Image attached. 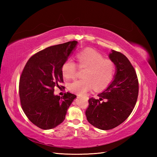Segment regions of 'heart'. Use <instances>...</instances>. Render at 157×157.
Segmentation results:
<instances>
[{
  "label": "heart",
  "mask_w": 157,
  "mask_h": 157,
  "mask_svg": "<svg viewBox=\"0 0 157 157\" xmlns=\"http://www.w3.org/2000/svg\"><path fill=\"white\" fill-rule=\"evenodd\" d=\"M78 67L86 69L84 79L70 83L68 88L77 94H84L93 88L100 90L107 86L114 77L115 65L111 59H105L94 50L88 49L77 55ZM62 73L66 79H74L77 76V65L71 59L67 60L62 66Z\"/></svg>",
  "instance_id": "b5f03b06"
}]
</instances>
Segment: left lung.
I'll return each mask as SVG.
<instances>
[{
    "label": "left lung",
    "instance_id": "1",
    "mask_svg": "<svg viewBox=\"0 0 157 157\" xmlns=\"http://www.w3.org/2000/svg\"><path fill=\"white\" fill-rule=\"evenodd\" d=\"M116 67L113 82L98 98L89 99L86 111L88 122L102 130L119 125L131 114L138 96V80L134 67L122 53L112 50L109 55Z\"/></svg>",
    "mask_w": 157,
    "mask_h": 157
}]
</instances>
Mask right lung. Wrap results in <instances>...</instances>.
Returning a JSON list of instances; mask_svg holds the SVG:
<instances>
[{
    "instance_id": "add662e5",
    "label": "right lung",
    "mask_w": 157,
    "mask_h": 157,
    "mask_svg": "<svg viewBox=\"0 0 157 157\" xmlns=\"http://www.w3.org/2000/svg\"><path fill=\"white\" fill-rule=\"evenodd\" d=\"M78 42L52 46L30 57L19 79V92L23 112L38 128L50 129L64 121L69 106L76 98L65 93L55 95V87L63 82L62 66L75 50Z\"/></svg>"
}]
</instances>
